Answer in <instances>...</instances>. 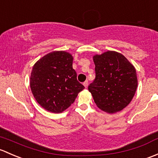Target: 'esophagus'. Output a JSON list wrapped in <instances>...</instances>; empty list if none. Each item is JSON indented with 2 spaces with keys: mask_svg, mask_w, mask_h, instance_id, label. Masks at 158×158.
Here are the masks:
<instances>
[{
  "mask_svg": "<svg viewBox=\"0 0 158 158\" xmlns=\"http://www.w3.org/2000/svg\"><path fill=\"white\" fill-rule=\"evenodd\" d=\"M84 84V86L85 87V88H87V87H88V81H84V84Z\"/></svg>",
  "mask_w": 158,
  "mask_h": 158,
  "instance_id": "1",
  "label": "esophagus"
}]
</instances>
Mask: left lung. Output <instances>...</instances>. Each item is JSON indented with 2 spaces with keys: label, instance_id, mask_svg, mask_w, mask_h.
<instances>
[{
  "label": "left lung",
  "instance_id": "left-lung-1",
  "mask_svg": "<svg viewBox=\"0 0 158 158\" xmlns=\"http://www.w3.org/2000/svg\"><path fill=\"white\" fill-rule=\"evenodd\" d=\"M96 77L88 86L98 108L108 113L123 110L138 87L136 70L127 58L114 51L93 57Z\"/></svg>",
  "mask_w": 158,
  "mask_h": 158
}]
</instances>
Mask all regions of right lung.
<instances>
[{
  "mask_svg": "<svg viewBox=\"0 0 158 158\" xmlns=\"http://www.w3.org/2000/svg\"><path fill=\"white\" fill-rule=\"evenodd\" d=\"M73 56L55 51L36 61L30 76V88L37 103L48 112L60 113L75 100L84 89L73 69Z\"/></svg>",
  "mask_w": 158,
  "mask_h": 158,
  "instance_id": "1",
  "label": "right lung"
}]
</instances>
